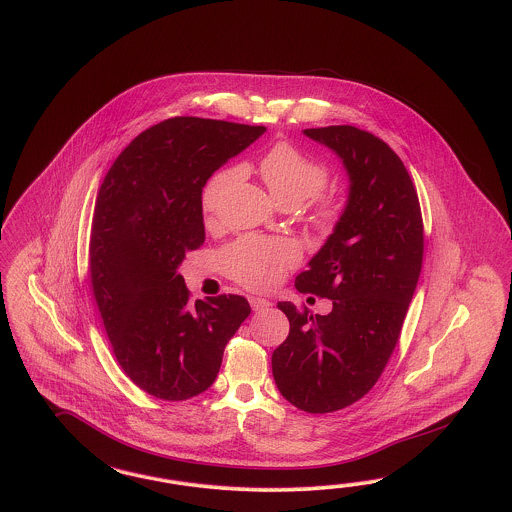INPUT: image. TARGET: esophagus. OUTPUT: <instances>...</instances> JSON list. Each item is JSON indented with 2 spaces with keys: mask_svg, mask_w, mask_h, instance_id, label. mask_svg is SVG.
<instances>
[{
  "mask_svg": "<svg viewBox=\"0 0 512 512\" xmlns=\"http://www.w3.org/2000/svg\"><path fill=\"white\" fill-rule=\"evenodd\" d=\"M250 307H252V311H265V309H269L271 307V303H269V299H264V297H250Z\"/></svg>",
  "mask_w": 512,
  "mask_h": 512,
  "instance_id": "1",
  "label": "esophagus"
}]
</instances>
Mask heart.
Here are the masks:
<instances>
[{
  "label": "heart",
  "instance_id": "1",
  "mask_svg": "<svg viewBox=\"0 0 512 512\" xmlns=\"http://www.w3.org/2000/svg\"><path fill=\"white\" fill-rule=\"evenodd\" d=\"M260 173L273 198L279 203H303L318 194L330 179L328 165L281 141L265 152L260 160ZM241 179L239 167L216 171L201 192V209L207 218H215L228 190ZM341 215V201L335 196H320L314 209V222L320 228H330ZM297 248L286 239H267L247 235L222 250L220 262L226 273L243 286L265 290L273 286L296 264Z\"/></svg>",
  "mask_w": 512,
  "mask_h": 512
}]
</instances>
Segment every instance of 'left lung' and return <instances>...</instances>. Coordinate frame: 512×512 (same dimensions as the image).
I'll use <instances>...</instances> for the list:
<instances>
[{"label":"left lung","instance_id":"1","mask_svg":"<svg viewBox=\"0 0 512 512\" xmlns=\"http://www.w3.org/2000/svg\"><path fill=\"white\" fill-rule=\"evenodd\" d=\"M347 169V207L299 273V292L328 297L330 314L282 301L290 333L271 367L282 396L305 413L345 409L379 380L397 345L424 256L413 181L394 150L354 126L303 130Z\"/></svg>","mask_w":512,"mask_h":512}]
</instances>
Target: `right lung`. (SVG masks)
<instances>
[{
    "label": "right lung",
    "mask_w": 512,
    "mask_h": 512,
    "mask_svg": "<svg viewBox=\"0 0 512 512\" xmlns=\"http://www.w3.org/2000/svg\"><path fill=\"white\" fill-rule=\"evenodd\" d=\"M264 126L175 116L139 133L101 182L90 282L116 362L141 390L182 401L215 382L250 314L243 296L198 299L179 273L205 241L201 192Z\"/></svg>",
    "instance_id": "obj_1"
}]
</instances>
